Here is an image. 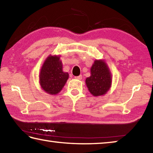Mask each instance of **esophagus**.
Here are the masks:
<instances>
[{"instance_id":"esophagus-1","label":"esophagus","mask_w":153,"mask_h":153,"mask_svg":"<svg viewBox=\"0 0 153 153\" xmlns=\"http://www.w3.org/2000/svg\"><path fill=\"white\" fill-rule=\"evenodd\" d=\"M75 78L77 79L81 80L82 79V76H81V75H80V76H76V77H75Z\"/></svg>"}]
</instances>
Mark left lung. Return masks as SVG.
Returning <instances> with one entry per match:
<instances>
[{
    "label": "left lung",
    "mask_w": 153,
    "mask_h": 153,
    "mask_svg": "<svg viewBox=\"0 0 153 153\" xmlns=\"http://www.w3.org/2000/svg\"><path fill=\"white\" fill-rule=\"evenodd\" d=\"M90 94L100 97L107 94L112 85V74L104 59H95L90 68V76L86 79Z\"/></svg>",
    "instance_id": "1"
}]
</instances>
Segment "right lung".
<instances>
[{"label": "right lung", "instance_id": "right-lung-1", "mask_svg": "<svg viewBox=\"0 0 153 153\" xmlns=\"http://www.w3.org/2000/svg\"><path fill=\"white\" fill-rule=\"evenodd\" d=\"M69 78V74L63 71L60 55H49L44 61L39 74L40 86L51 95L60 92Z\"/></svg>", "mask_w": 153, "mask_h": 153}]
</instances>
